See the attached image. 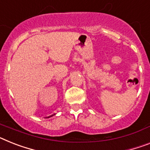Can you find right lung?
<instances>
[{
    "instance_id": "1",
    "label": "right lung",
    "mask_w": 150,
    "mask_h": 150,
    "mask_svg": "<svg viewBox=\"0 0 150 150\" xmlns=\"http://www.w3.org/2000/svg\"><path fill=\"white\" fill-rule=\"evenodd\" d=\"M53 115H55V114H52V115H51V116H50V117H52V116Z\"/></svg>"
}]
</instances>
